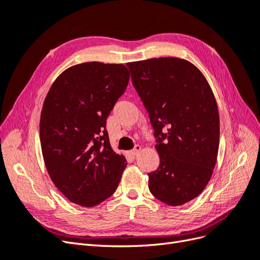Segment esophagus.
<instances>
[{
    "label": "esophagus",
    "mask_w": 260,
    "mask_h": 260,
    "mask_svg": "<svg viewBox=\"0 0 260 260\" xmlns=\"http://www.w3.org/2000/svg\"><path fill=\"white\" fill-rule=\"evenodd\" d=\"M140 151H141V146H140L139 144H137V145H135V147H133V149H131V151L129 152V154H130L132 157H135V156H137V154H138Z\"/></svg>",
    "instance_id": "obj_1"
}]
</instances>
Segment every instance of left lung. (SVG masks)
I'll list each match as a JSON object with an SVG mask.
<instances>
[{
	"label": "left lung",
	"instance_id": "8db88e82",
	"mask_svg": "<svg viewBox=\"0 0 260 260\" xmlns=\"http://www.w3.org/2000/svg\"><path fill=\"white\" fill-rule=\"evenodd\" d=\"M132 84L148 113L160 164L148 174L157 200L180 206L199 196L214 171L219 114L205 77L176 57L128 62Z\"/></svg>",
	"mask_w": 260,
	"mask_h": 260
}]
</instances>
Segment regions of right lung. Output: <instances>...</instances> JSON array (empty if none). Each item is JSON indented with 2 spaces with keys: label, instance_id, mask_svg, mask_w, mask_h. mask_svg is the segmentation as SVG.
<instances>
[{
  "label": "right lung",
  "instance_id": "right-lung-1",
  "mask_svg": "<svg viewBox=\"0 0 260 260\" xmlns=\"http://www.w3.org/2000/svg\"><path fill=\"white\" fill-rule=\"evenodd\" d=\"M121 64L83 62L62 73L45 98L40 142L46 169L75 204L93 207L112 196L127 165L109 144L106 119L129 82Z\"/></svg>",
  "mask_w": 260,
  "mask_h": 260
}]
</instances>
